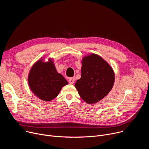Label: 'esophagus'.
Masks as SVG:
<instances>
[{"instance_id":"esophagus-1","label":"esophagus","mask_w":149,"mask_h":149,"mask_svg":"<svg viewBox=\"0 0 149 149\" xmlns=\"http://www.w3.org/2000/svg\"><path fill=\"white\" fill-rule=\"evenodd\" d=\"M68 82L70 84H72L74 83L75 82V78L74 77H72V78H70L69 79H68Z\"/></svg>"}]
</instances>
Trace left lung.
<instances>
[{"mask_svg": "<svg viewBox=\"0 0 149 149\" xmlns=\"http://www.w3.org/2000/svg\"><path fill=\"white\" fill-rule=\"evenodd\" d=\"M114 83V71L101 56L93 54L83 58L81 78L75 87L84 101L97 102L110 93Z\"/></svg>", "mask_w": 149, "mask_h": 149, "instance_id": "obj_1", "label": "left lung"}]
</instances>
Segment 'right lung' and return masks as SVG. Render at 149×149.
Listing matches in <instances>:
<instances>
[{
  "instance_id": "1",
  "label": "right lung",
  "mask_w": 149,
  "mask_h": 149,
  "mask_svg": "<svg viewBox=\"0 0 149 149\" xmlns=\"http://www.w3.org/2000/svg\"><path fill=\"white\" fill-rule=\"evenodd\" d=\"M28 84L31 91L40 99L51 101L59 93L68 82L57 72L52 61L47 62L42 59L37 61L31 68L28 75Z\"/></svg>"
}]
</instances>
